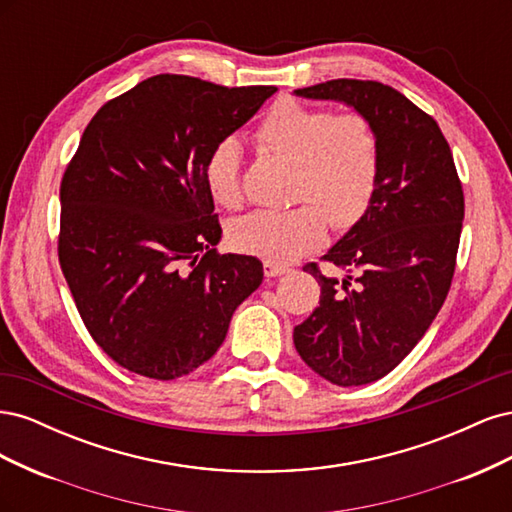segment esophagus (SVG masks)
Here are the masks:
<instances>
[{"label":"esophagus","mask_w":512,"mask_h":512,"mask_svg":"<svg viewBox=\"0 0 512 512\" xmlns=\"http://www.w3.org/2000/svg\"><path fill=\"white\" fill-rule=\"evenodd\" d=\"M288 271H290V269L284 267V265H277V262L265 260V275H267V277H280V275H284V273H288Z\"/></svg>","instance_id":"34e87169"}]
</instances>
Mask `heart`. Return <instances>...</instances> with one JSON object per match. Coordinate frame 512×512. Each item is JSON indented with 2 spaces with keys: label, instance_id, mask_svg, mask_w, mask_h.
<instances>
[{
  "label": "heart",
  "instance_id": "1",
  "mask_svg": "<svg viewBox=\"0 0 512 512\" xmlns=\"http://www.w3.org/2000/svg\"><path fill=\"white\" fill-rule=\"evenodd\" d=\"M258 147L294 162L288 209H258L232 222L230 245L269 262H292L324 239L327 220L350 228L374 198L380 143L363 113H337L297 98L275 100L254 128ZM211 198L224 209L241 205V147L235 138L215 143L203 162Z\"/></svg>",
  "mask_w": 512,
  "mask_h": 512
}]
</instances>
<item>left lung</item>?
Here are the masks:
<instances>
[{
  "mask_svg": "<svg viewBox=\"0 0 512 512\" xmlns=\"http://www.w3.org/2000/svg\"><path fill=\"white\" fill-rule=\"evenodd\" d=\"M297 96L354 106L380 143L374 198L322 256L333 275L316 262L303 267L320 284V305L292 333L318 376L359 386L393 371L438 316L457 265L463 188L436 119L397 89L337 79Z\"/></svg>",
  "mask_w": 512,
  "mask_h": 512,
  "instance_id": "left-lung-1",
  "label": "left lung"
}]
</instances>
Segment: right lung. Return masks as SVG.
<instances>
[{"mask_svg": "<svg viewBox=\"0 0 512 512\" xmlns=\"http://www.w3.org/2000/svg\"><path fill=\"white\" fill-rule=\"evenodd\" d=\"M273 94L158 74L87 123L59 185L57 254L89 335L123 369L188 376L260 286V260L215 250L203 162Z\"/></svg>", "mask_w": 512, "mask_h": 512, "instance_id": "obj_1", "label": "right lung"}]
</instances>
